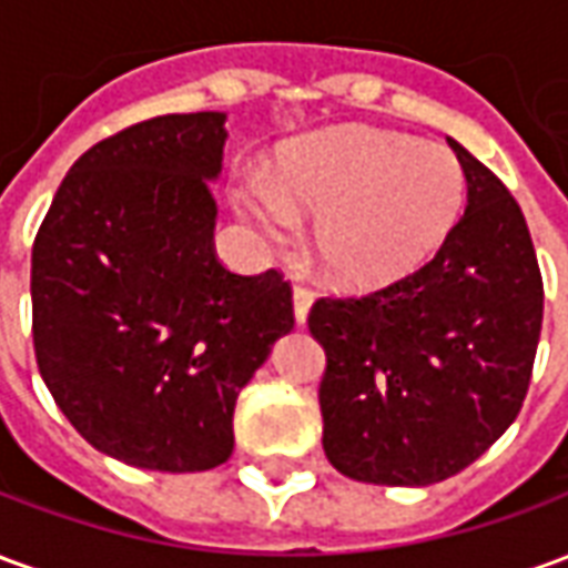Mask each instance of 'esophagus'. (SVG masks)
<instances>
[{"label": "esophagus", "mask_w": 568, "mask_h": 568, "mask_svg": "<svg viewBox=\"0 0 568 568\" xmlns=\"http://www.w3.org/2000/svg\"><path fill=\"white\" fill-rule=\"evenodd\" d=\"M292 304H295V322L297 325H304L310 316V307H313V292L295 285V292H292Z\"/></svg>", "instance_id": "obj_1"}]
</instances>
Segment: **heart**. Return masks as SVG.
<instances>
[{
  "label": "heart",
  "mask_w": 568,
  "mask_h": 568,
  "mask_svg": "<svg viewBox=\"0 0 568 568\" xmlns=\"http://www.w3.org/2000/svg\"><path fill=\"white\" fill-rule=\"evenodd\" d=\"M468 182L447 145L374 128H334L292 142L273 185L236 194L240 219L285 248L313 219V252L334 283L374 292L405 280L459 224Z\"/></svg>",
  "instance_id": "heart-1"
}]
</instances>
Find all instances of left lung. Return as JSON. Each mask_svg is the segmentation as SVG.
I'll list each match as a JSON object with an SVG mask.
<instances>
[{
  "instance_id": "8db88e82",
  "label": "left lung",
  "mask_w": 568,
  "mask_h": 568,
  "mask_svg": "<svg viewBox=\"0 0 568 568\" xmlns=\"http://www.w3.org/2000/svg\"><path fill=\"white\" fill-rule=\"evenodd\" d=\"M468 203L438 255L365 297H322L310 334L325 349L322 447L341 475L428 487L487 453L524 407L541 273L517 200L447 140Z\"/></svg>"
}]
</instances>
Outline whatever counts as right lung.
<instances>
[{
  "label": "right lung",
  "mask_w": 568,
  "mask_h": 568,
  "mask_svg": "<svg viewBox=\"0 0 568 568\" xmlns=\"http://www.w3.org/2000/svg\"><path fill=\"white\" fill-rule=\"evenodd\" d=\"M224 112L163 115L84 151L32 246V344L81 438L151 471L234 450L240 389L295 328L276 271H224L212 234Z\"/></svg>",
  "instance_id": "right-lung-1"
}]
</instances>
